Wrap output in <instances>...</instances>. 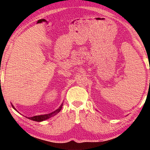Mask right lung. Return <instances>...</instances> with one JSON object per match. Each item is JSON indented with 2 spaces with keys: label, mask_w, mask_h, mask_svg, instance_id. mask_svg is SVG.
<instances>
[{
  "label": "right lung",
  "mask_w": 150,
  "mask_h": 150,
  "mask_svg": "<svg viewBox=\"0 0 150 150\" xmlns=\"http://www.w3.org/2000/svg\"><path fill=\"white\" fill-rule=\"evenodd\" d=\"M63 104V103H62V104L60 105V106H59V108H58L57 109H56V110H55V111L49 113V114H46V115L34 116H33V117H28V118L30 119V120H34V121H36V122H42V121H44V120H47V119H49L50 118L52 117V116L56 115L57 113L59 112L60 110H62V108ZM11 105H12V107H13V108L14 109V110H16V108H14V106H13V105H12V103H11Z\"/></svg>",
  "instance_id": "obj_1"
}]
</instances>
